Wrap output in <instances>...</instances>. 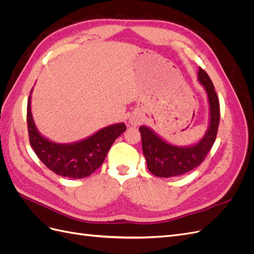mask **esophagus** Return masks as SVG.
Here are the masks:
<instances>
[{
	"label": "esophagus",
	"mask_w": 254,
	"mask_h": 254,
	"mask_svg": "<svg viewBox=\"0 0 254 254\" xmlns=\"http://www.w3.org/2000/svg\"><path fill=\"white\" fill-rule=\"evenodd\" d=\"M129 122H130V124H131V125H137L140 123V121L137 119H131Z\"/></svg>",
	"instance_id": "1"
}]
</instances>
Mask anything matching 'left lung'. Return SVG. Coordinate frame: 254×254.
<instances>
[{"label": "left lung", "instance_id": "1", "mask_svg": "<svg viewBox=\"0 0 254 254\" xmlns=\"http://www.w3.org/2000/svg\"><path fill=\"white\" fill-rule=\"evenodd\" d=\"M198 80L206 90L211 112L209 130L200 142L190 147H177L160 139L149 128L145 126L139 128L144 157L152 175L168 178L190 172L203 162L216 140L220 120L219 99L211 78L201 67H199Z\"/></svg>", "mask_w": 254, "mask_h": 254}]
</instances>
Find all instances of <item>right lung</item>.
Masks as SVG:
<instances>
[{"mask_svg": "<svg viewBox=\"0 0 254 254\" xmlns=\"http://www.w3.org/2000/svg\"><path fill=\"white\" fill-rule=\"evenodd\" d=\"M27 129L29 144L41 162L55 174L66 178H84L104 163L111 145L126 130L124 123L106 127L88 139L75 144L50 142L37 131L30 112V95L27 102Z\"/></svg>", "mask_w": 254, "mask_h": 254, "instance_id": "right-lung-1", "label": "right lung"}]
</instances>
